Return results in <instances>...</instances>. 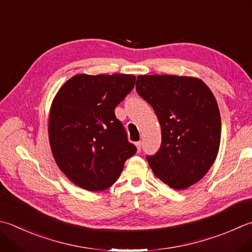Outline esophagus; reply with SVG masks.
Returning a JSON list of instances; mask_svg holds the SVG:
<instances>
[{"label": "esophagus", "instance_id": "1", "mask_svg": "<svg viewBox=\"0 0 252 252\" xmlns=\"http://www.w3.org/2000/svg\"><path fill=\"white\" fill-rule=\"evenodd\" d=\"M135 146H136V149H137V152H140L141 151V146H142V143L139 141V142H135Z\"/></svg>", "mask_w": 252, "mask_h": 252}]
</instances>
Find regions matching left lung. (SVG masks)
<instances>
[{"instance_id": "obj_1", "label": "left lung", "mask_w": 252, "mask_h": 252, "mask_svg": "<svg viewBox=\"0 0 252 252\" xmlns=\"http://www.w3.org/2000/svg\"><path fill=\"white\" fill-rule=\"evenodd\" d=\"M136 92L154 109L161 145L147 161L154 175L176 190L200 181L214 164L220 143V115L208 85L198 77L139 75Z\"/></svg>"}]
</instances>
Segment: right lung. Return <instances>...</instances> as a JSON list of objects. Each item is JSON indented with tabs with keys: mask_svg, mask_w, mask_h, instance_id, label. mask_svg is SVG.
<instances>
[{
	"mask_svg": "<svg viewBox=\"0 0 252 252\" xmlns=\"http://www.w3.org/2000/svg\"><path fill=\"white\" fill-rule=\"evenodd\" d=\"M135 78L131 74H76L53 98L48 123L53 158L80 188L93 192L109 188L136 153L115 115Z\"/></svg>",
	"mask_w": 252,
	"mask_h": 252,
	"instance_id": "right-lung-1",
	"label": "right lung"
}]
</instances>
